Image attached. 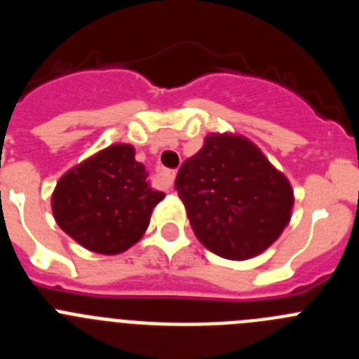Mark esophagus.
<instances>
[{"instance_id":"1","label":"esophagus","mask_w":359,"mask_h":359,"mask_svg":"<svg viewBox=\"0 0 359 359\" xmlns=\"http://www.w3.org/2000/svg\"><path fill=\"white\" fill-rule=\"evenodd\" d=\"M158 174H160V182H161V185H163V189L169 190L170 187H172L176 172H174V170H169V169H161V170H158Z\"/></svg>"}]
</instances>
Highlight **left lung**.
Segmentation results:
<instances>
[{
	"label": "left lung",
	"instance_id": "8db88e82",
	"mask_svg": "<svg viewBox=\"0 0 359 359\" xmlns=\"http://www.w3.org/2000/svg\"><path fill=\"white\" fill-rule=\"evenodd\" d=\"M174 185L199 243L230 261L264 252L291 219L290 182L243 136H207Z\"/></svg>",
	"mask_w": 359,
	"mask_h": 359
}]
</instances>
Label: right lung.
<instances>
[{"instance_id":"obj_1","label":"right lung","mask_w":359,"mask_h":359,"mask_svg":"<svg viewBox=\"0 0 359 359\" xmlns=\"http://www.w3.org/2000/svg\"><path fill=\"white\" fill-rule=\"evenodd\" d=\"M147 177L131 145H111L59 180L52 196L53 217L91 252H126L144 236L152 208L165 198Z\"/></svg>"}]
</instances>
